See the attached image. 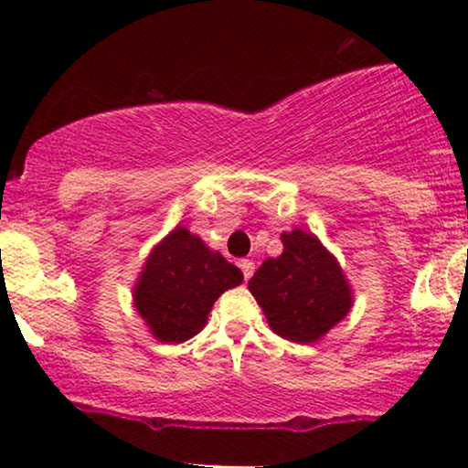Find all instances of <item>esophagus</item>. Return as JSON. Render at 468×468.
Wrapping results in <instances>:
<instances>
[{"label": "esophagus", "instance_id": "1", "mask_svg": "<svg viewBox=\"0 0 468 468\" xmlns=\"http://www.w3.org/2000/svg\"><path fill=\"white\" fill-rule=\"evenodd\" d=\"M239 268H241V272H244V279H250L252 272H255V261L239 260Z\"/></svg>", "mask_w": 468, "mask_h": 468}]
</instances>
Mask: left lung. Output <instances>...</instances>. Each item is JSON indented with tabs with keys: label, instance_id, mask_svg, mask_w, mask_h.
Here are the masks:
<instances>
[{
	"label": "left lung",
	"instance_id": "8db88e82",
	"mask_svg": "<svg viewBox=\"0 0 468 468\" xmlns=\"http://www.w3.org/2000/svg\"><path fill=\"white\" fill-rule=\"evenodd\" d=\"M282 241V255L264 260L249 290L275 335L308 346L346 319L354 292L338 260L314 233L283 230Z\"/></svg>",
	"mask_w": 468,
	"mask_h": 468
}]
</instances>
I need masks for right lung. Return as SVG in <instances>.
<instances>
[{
    "label": "right lung",
    "mask_w": 468,
    "mask_h": 468,
    "mask_svg": "<svg viewBox=\"0 0 468 468\" xmlns=\"http://www.w3.org/2000/svg\"><path fill=\"white\" fill-rule=\"evenodd\" d=\"M244 275L200 235L176 227L154 246L133 283V308L160 343H185L207 325L218 297Z\"/></svg>",
    "instance_id": "obj_1"
}]
</instances>
